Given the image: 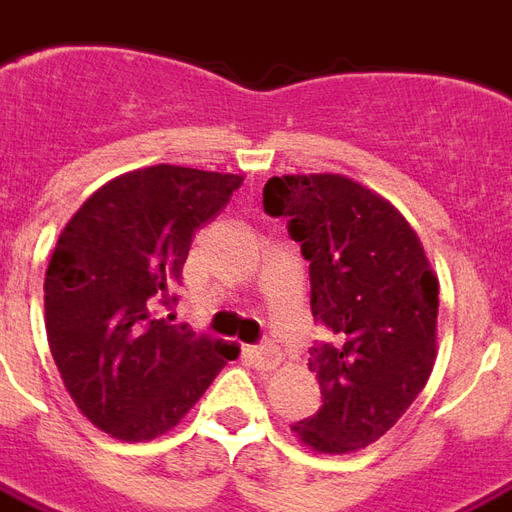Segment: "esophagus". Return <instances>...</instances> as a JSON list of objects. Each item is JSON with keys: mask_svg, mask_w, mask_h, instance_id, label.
Wrapping results in <instances>:
<instances>
[{"mask_svg": "<svg viewBox=\"0 0 512 512\" xmlns=\"http://www.w3.org/2000/svg\"><path fill=\"white\" fill-rule=\"evenodd\" d=\"M249 360L257 370H276L282 365V351L276 346H255L249 349Z\"/></svg>", "mask_w": 512, "mask_h": 512, "instance_id": "obj_1", "label": "esophagus"}]
</instances>
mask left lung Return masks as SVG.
Returning <instances> with one entry per match:
<instances>
[{"label": "left lung", "instance_id": "8db88e82", "mask_svg": "<svg viewBox=\"0 0 512 512\" xmlns=\"http://www.w3.org/2000/svg\"><path fill=\"white\" fill-rule=\"evenodd\" d=\"M265 212L290 217L311 276V311L335 333L314 346L322 408L295 438L317 454H354L395 427L438 357V273L389 198L346 174H284Z\"/></svg>", "mask_w": 512, "mask_h": 512}]
</instances>
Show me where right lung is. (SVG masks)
I'll use <instances>...</instances> for the list:
<instances>
[{
  "mask_svg": "<svg viewBox=\"0 0 512 512\" xmlns=\"http://www.w3.org/2000/svg\"><path fill=\"white\" fill-rule=\"evenodd\" d=\"M241 174L144 166L109 179L66 222L45 271V330L66 392L123 443L166 435L239 346L158 317L171 306L195 230Z\"/></svg>",
  "mask_w": 512,
  "mask_h": 512,
  "instance_id": "right-lung-1",
  "label": "right lung"
}]
</instances>
